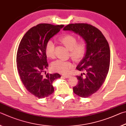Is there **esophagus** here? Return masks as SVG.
<instances>
[{
    "instance_id": "obj_1",
    "label": "esophagus",
    "mask_w": 126,
    "mask_h": 126,
    "mask_svg": "<svg viewBox=\"0 0 126 126\" xmlns=\"http://www.w3.org/2000/svg\"><path fill=\"white\" fill-rule=\"evenodd\" d=\"M63 76L64 77V78H66V79H68V78H70V76H69V75H63Z\"/></svg>"
}]
</instances>
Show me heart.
Masks as SVG:
<instances>
[{
	"instance_id": "obj_1",
	"label": "heart",
	"mask_w": 126,
	"mask_h": 126,
	"mask_svg": "<svg viewBox=\"0 0 126 126\" xmlns=\"http://www.w3.org/2000/svg\"><path fill=\"white\" fill-rule=\"evenodd\" d=\"M60 41L66 47L71 51V56L75 60H80L83 57L86 52V44L83 41L77 43V39L71 35L67 34L61 36ZM45 54L49 58L55 56V44L52 40L48 41L45 46ZM73 67V64L70 61L57 60L52 65L54 71L61 74H68Z\"/></svg>"
}]
</instances>
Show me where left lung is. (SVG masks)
<instances>
[{"mask_svg": "<svg viewBox=\"0 0 126 126\" xmlns=\"http://www.w3.org/2000/svg\"><path fill=\"white\" fill-rule=\"evenodd\" d=\"M63 30L78 34L85 42L86 52L76 67L85 74L76 76L78 84L73 87V91L87 98L98 91L106 78L110 62L109 43L101 31L90 24H70Z\"/></svg>", "mask_w": 126, "mask_h": 126, "instance_id": "obj_1", "label": "left lung"}]
</instances>
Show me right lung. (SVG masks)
<instances>
[{"instance_id": "obj_1", "label": "right lung", "mask_w": 126, "mask_h": 126, "mask_svg": "<svg viewBox=\"0 0 126 126\" xmlns=\"http://www.w3.org/2000/svg\"><path fill=\"white\" fill-rule=\"evenodd\" d=\"M64 25L40 24L29 30L19 44L16 64L21 80L26 90L39 98H45L54 91L52 82L61 78L57 73L43 76L47 69L45 46L47 42Z\"/></svg>"}]
</instances>
